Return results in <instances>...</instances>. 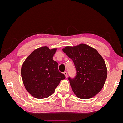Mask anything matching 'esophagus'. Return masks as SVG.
<instances>
[{"instance_id":"1","label":"esophagus","mask_w":123,"mask_h":123,"mask_svg":"<svg viewBox=\"0 0 123 123\" xmlns=\"http://www.w3.org/2000/svg\"><path fill=\"white\" fill-rule=\"evenodd\" d=\"M64 75H65L66 77H67V76H68V74H67V72H66V71H65V72H64Z\"/></svg>"}]
</instances>
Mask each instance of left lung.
<instances>
[{
	"instance_id": "1",
	"label": "left lung",
	"mask_w": 123,
	"mask_h": 123,
	"mask_svg": "<svg viewBox=\"0 0 123 123\" xmlns=\"http://www.w3.org/2000/svg\"><path fill=\"white\" fill-rule=\"evenodd\" d=\"M72 59L76 71L68 77L72 91L78 98L89 99L102 90L107 76L105 62L98 52L87 44L66 47L62 49Z\"/></svg>"
}]
</instances>
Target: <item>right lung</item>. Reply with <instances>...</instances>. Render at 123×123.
<instances>
[{"instance_id": "add662e5", "label": "right lung", "mask_w": 123, "mask_h": 123, "mask_svg": "<svg viewBox=\"0 0 123 123\" xmlns=\"http://www.w3.org/2000/svg\"><path fill=\"white\" fill-rule=\"evenodd\" d=\"M56 49L40 47L26 58L21 67L24 85L33 97L42 99L53 93L61 80L66 77L58 69L57 62L53 60Z\"/></svg>"}]
</instances>
